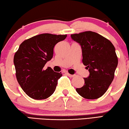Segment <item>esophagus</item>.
<instances>
[{
    "label": "esophagus",
    "instance_id": "34e87169",
    "mask_svg": "<svg viewBox=\"0 0 129 129\" xmlns=\"http://www.w3.org/2000/svg\"><path fill=\"white\" fill-rule=\"evenodd\" d=\"M65 74H66V75H68L69 77H74V76H75V75H74V74H69V73H66Z\"/></svg>",
    "mask_w": 129,
    "mask_h": 129
}]
</instances>
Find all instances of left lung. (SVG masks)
<instances>
[{
    "label": "left lung",
    "instance_id": "8db88e82",
    "mask_svg": "<svg viewBox=\"0 0 129 129\" xmlns=\"http://www.w3.org/2000/svg\"><path fill=\"white\" fill-rule=\"evenodd\" d=\"M81 45L83 64L89 76L84 78V84L76 88L80 95L88 100L100 98L112 82L118 59L113 45L109 40L92 31L71 35Z\"/></svg>",
    "mask_w": 129,
    "mask_h": 129
}]
</instances>
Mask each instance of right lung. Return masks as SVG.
Instances as JSON below:
<instances>
[{
  "mask_svg": "<svg viewBox=\"0 0 129 129\" xmlns=\"http://www.w3.org/2000/svg\"><path fill=\"white\" fill-rule=\"evenodd\" d=\"M67 35L42 34L21 43L14 56L16 76L25 94L34 100H45L55 91L61 73L54 72L45 64L51 60L53 48Z\"/></svg>",
  "mask_w": 129,
  "mask_h": 129,
  "instance_id": "1",
  "label": "right lung"
}]
</instances>
